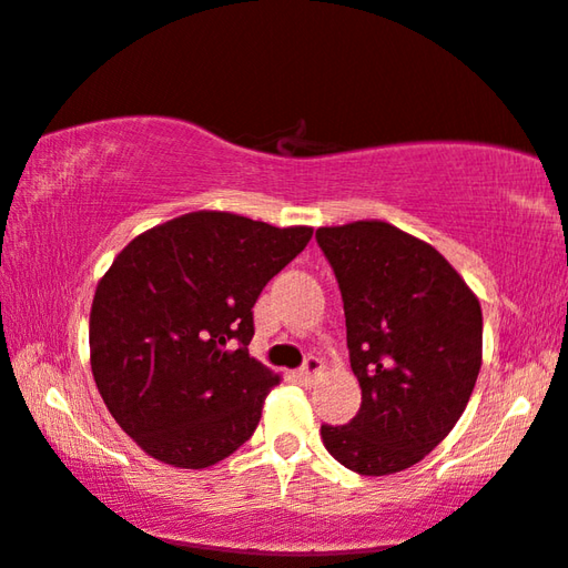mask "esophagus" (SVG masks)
I'll list each match as a JSON object with an SVG mask.
<instances>
[{
	"label": "esophagus",
	"mask_w": 568,
	"mask_h": 568,
	"mask_svg": "<svg viewBox=\"0 0 568 568\" xmlns=\"http://www.w3.org/2000/svg\"><path fill=\"white\" fill-rule=\"evenodd\" d=\"M321 358H316V356H308L303 362V366L298 368V379L303 382V384H311L313 379H316V374H321Z\"/></svg>",
	"instance_id": "34e87169"
}]
</instances>
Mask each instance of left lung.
<instances>
[{"label":"left lung","instance_id":"1","mask_svg":"<svg viewBox=\"0 0 568 568\" xmlns=\"http://www.w3.org/2000/svg\"><path fill=\"white\" fill-rule=\"evenodd\" d=\"M346 316L362 407L321 425L336 460L358 475L417 465L455 427L478 382L483 311L439 252L386 222L316 230Z\"/></svg>","mask_w":568,"mask_h":568}]
</instances>
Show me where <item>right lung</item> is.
<instances>
[{
	"mask_svg": "<svg viewBox=\"0 0 568 568\" xmlns=\"http://www.w3.org/2000/svg\"><path fill=\"white\" fill-rule=\"evenodd\" d=\"M311 235L192 212L113 260L90 308V366L108 412L151 457L202 470L252 437L281 382L247 351L252 305Z\"/></svg>",
	"mask_w": 568,
	"mask_h": 568,
	"instance_id": "obj_1",
	"label": "right lung"
}]
</instances>
